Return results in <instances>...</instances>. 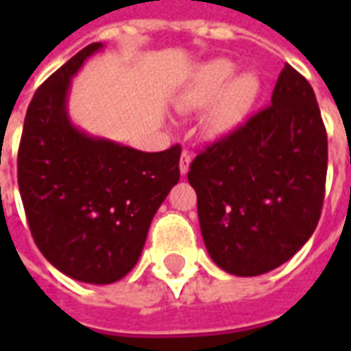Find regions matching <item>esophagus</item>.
Wrapping results in <instances>:
<instances>
[{
  "label": "esophagus",
  "instance_id": "obj_1",
  "mask_svg": "<svg viewBox=\"0 0 351 351\" xmlns=\"http://www.w3.org/2000/svg\"><path fill=\"white\" fill-rule=\"evenodd\" d=\"M190 163H191V154L184 150L182 156H180V163H178V167H180V173H182V175H186V173L190 171Z\"/></svg>",
  "mask_w": 351,
  "mask_h": 351
}]
</instances>
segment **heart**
I'll list each match as a JSON object with an SVG mask.
<instances>
[{"mask_svg":"<svg viewBox=\"0 0 351 351\" xmlns=\"http://www.w3.org/2000/svg\"><path fill=\"white\" fill-rule=\"evenodd\" d=\"M261 93L258 73H235V64L216 58L199 65L180 95L184 108H206L205 130L210 135L235 131L250 114Z\"/></svg>","mask_w":351,"mask_h":351,"instance_id":"1","label":"heart"}]
</instances>
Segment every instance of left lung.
I'll list each match as a JSON object with an SVG mask.
<instances>
[{
    "mask_svg": "<svg viewBox=\"0 0 351 351\" xmlns=\"http://www.w3.org/2000/svg\"><path fill=\"white\" fill-rule=\"evenodd\" d=\"M327 133L308 80L284 65L271 105L191 161L206 252L235 276L293 258L319 220Z\"/></svg>",
    "mask_w": 351,
    "mask_h": 351,
    "instance_id": "1",
    "label": "left lung"
}]
</instances>
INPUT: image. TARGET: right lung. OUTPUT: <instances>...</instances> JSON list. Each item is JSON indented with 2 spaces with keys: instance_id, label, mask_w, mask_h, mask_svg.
I'll list each match as a JSON object with an SVG mask.
<instances>
[{
  "instance_id": "1",
  "label": "right lung",
  "mask_w": 351,
  "mask_h": 351,
  "mask_svg": "<svg viewBox=\"0 0 351 351\" xmlns=\"http://www.w3.org/2000/svg\"><path fill=\"white\" fill-rule=\"evenodd\" d=\"M101 49L88 45L35 92L19 148V188L43 256L65 276L103 286L137 265L154 214L180 180V146L143 152L71 122V79Z\"/></svg>"
}]
</instances>
